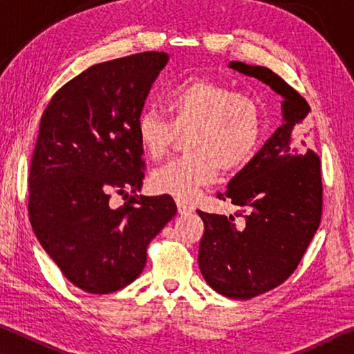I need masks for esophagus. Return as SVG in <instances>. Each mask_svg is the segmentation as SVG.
<instances>
[{
    "mask_svg": "<svg viewBox=\"0 0 354 354\" xmlns=\"http://www.w3.org/2000/svg\"><path fill=\"white\" fill-rule=\"evenodd\" d=\"M176 206H178V212L181 214V215H187L190 212H194V206H190L189 203H185V201L178 200L176 201Z\"/></svg>",
    "mask_w": 354,
    "mask_h": 354,
    "instance_id": "1",
    "label": "esophagus"
}]
</instances>
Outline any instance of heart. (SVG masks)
<instances>
[{"label":"heart","instance_id":"heart-1","mask_svg":"<svg viewBox=\"0 0 354 354\" xmlns=\"http://www.w3.org/2000/svg\"><path fill=\"white\" fill-rule=\"evenodd\" d=\"M170 123L154 111L137 118L136 136L148 159L159 162L171 151L178 136H187L183 159L151 175V187L178 200H194L217 181L220 170L231 175L247 167L259 147L263 117L257 101L225 84L190 80L165 97Z\"/></svg>","mask_w":354,"mask_h":354}]
</instances>
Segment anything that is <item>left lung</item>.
Instances as JSON below:
<instances>
[{"mask_svg": "<svg viewBox=\"0 0 354 354\" xmlns=\"http://www.w3.org/2000/svg\"><path fill=\"white\" fill-rule=\"evenodd\" d=\"M230 68L283 97V124L218 194L242 211L230 217L198 211L205 223L198 263L206 283L227 298L250 299L295 272L319 230L323 187L320 158L299 139L309 136L308 101L270 68L237 61Z\"/></svg>", "mask_w": 354, "mask_h": 354, "instance_id": "8db88e82", "label": "left lung"}]
</instances>
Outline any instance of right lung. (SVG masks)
I'll return each instance as SVG.
<instances>
[{
  "instance_id": "add662e5",
  "label": "right lung",
  "mask_w": 354,
  "mask_h": 354,
  "mask_svg": "<svg viewBox=\"0 0 354 354\" xmlns=\"http://www.w3.org/2000/svg\"><path fill=\"white\" fill-rule=\"evenodd\" d=\"M169 62L159 51L92 65L53 95L29 170V221L70 283L111 293L139 277L147 248L176 215L170 195H137L143 149L136 136L151 84ZM134 193L112 208V193Z\"/></svg>"
}]
</instances>
